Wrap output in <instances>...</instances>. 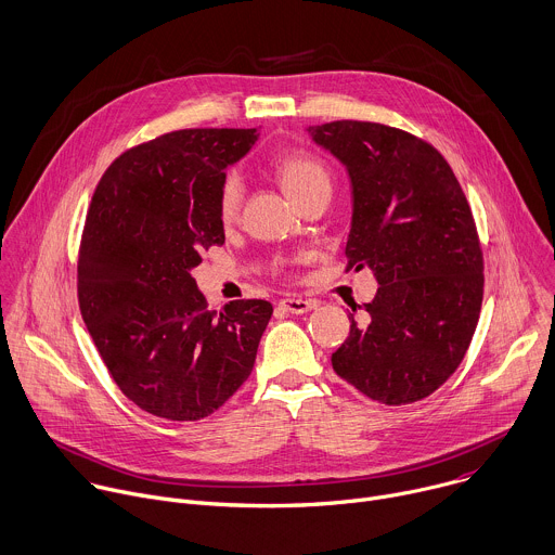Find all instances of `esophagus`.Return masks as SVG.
Segmentation results:
<instances>
[{
    "label": "esophagus",
    "mask_w": 555,
    "mask_h": 555,
    "mask_svg": "<svg viewBox=\"0 0 555 555\" xmlns=\"http://www.w3.org/2000/svg\"><path fill=\"white\" fill-rule=\"evenodd\" d=\"M279 307L285 309V311H289V313H305V311L315 309L318 302H315V300H305V298H294V296H289V298H283V300L279 302Z\"/></svg>",
    "instance_id": "obj_1"
}]
</instances>
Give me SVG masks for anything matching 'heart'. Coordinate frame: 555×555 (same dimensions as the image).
<instances>
[{"mask_svg":"<svg viewBox=\"0 0 555 555\" xmlns=\"http://www.w3.org/2000/svg\"><path fill=\"white\" fill-rule=\"evenodd\" d=\"M276 176L283 184V190L296 201L298 205L307 198L328 192L331 194V171L318 156L309 152H292L279 158L276 163ZM244 201V182L237 171H229L222 178L220 192H218V220L222 227H233Z\"/></svg>","mask_w":555,"mask_h":555,"instance_id":"obj_1","label":"heart"}]
</instances>
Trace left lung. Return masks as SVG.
<instances>
[{
  "instance_id": "left-lung-1",
  "label": "left lung",
  "mask_w": 555,
  "mask_h": 555,
  "mask_svg": "<svg viewBox=\"0 0 555 555\" xmlns=\"http://www.w3.org/2000/svg\"><path fill=\"white\" fill-rule=\"evenodd\" d=\"M309 132L350 176L346 270L367 266L379 283L363 324L350 315L333 371L373 401H421L457 371L481 311L483 255L468 201L447 158L405 130L341 119Z\"/></svg>"
}]
</instances>
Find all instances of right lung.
<instances>
[{
    "mask_svg": "<svg viewBox=\"0 0 555 555\" xmlns=\"http://www.w3.org/2000/svg\"><path fill=\"white\" fill-rule=\"evenodd\" d=\"M255 128H188L117 156L89 205L78 302L117 388L143 412L201 421L250 377L268 300L211 311L192 270L224 244L216 203Z\"/></svg>",
    "mask_w": 555,
    "mask_h": 555,
    "instance_id": "1",
    "label": "right lung"
}]
</instances>
